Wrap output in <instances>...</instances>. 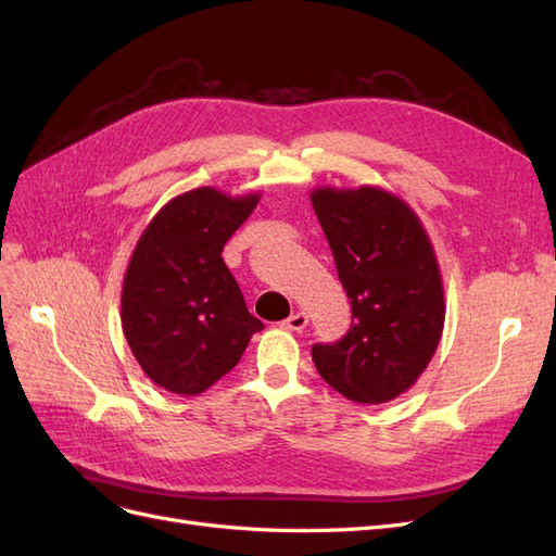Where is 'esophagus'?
<instances>
[{
	"mask_svg": "<svg viewBox=\"0 0 556 556\" xmlns=\"http://www.w3.org/2000/svg\"><path fill=\"white\" fill-rule=\"evenodd\" d=\"M306 325H308V315L301 313V311L292 313L288 319H282V323H280L282 329H290V331H301Z\"/></svg>",
	"mask_w": 556,
	"mask_h": 556,
	"instance_id": "esophagus-1",
	"label": "esophagus"
}]
</instances>
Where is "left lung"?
<instances>
[{"instance_id": "1", "label": "left lung", "mask_w": 556, "mask_h": 556, "mask_svg": "<svg viewBox=\"0 0 556 556\" xmlns=\"http://www.w3.org/2000/svg\"><path fill=\"white\" fill-rule=\"evenodd\" d=\"M311 204L352 306L339 343L313 345L336 392L387 403L425 374L445 325L443 276L429 233L399 194L378 185L315 188Z\"/></svg>"}]
</instances>
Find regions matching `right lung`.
Masks as SVG:
<instances>
[{
  "label": "right lung",
  "mask_w": 556,
  "mask_h": 556,
  "mask_svg": "<svg viewBox=\"0 0 556 556\" xmlns=\"http://www.w3.org/2000/svg\"><path fill=\"white\" fill-rule=\"evenodd\" d=\"M262 192L194 188L153 215L127 264L123 333L141 371L162 390L197 396L239 364L264 325L248 313L223 248Z\"/></svg>",
  "instance_id": "right-lung-1"
}]
</instances>
